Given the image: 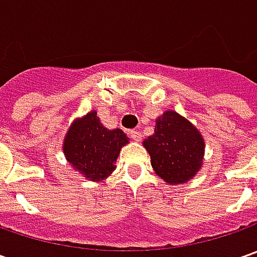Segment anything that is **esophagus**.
<instances>
[{"instance_id": "34e87169", "label": "esophagus", "mask_w": 257, "mask_h": 257, "mask_svg": "<svg viewBox=\"0 0 257 257\" xmlns=\"http://www.w3.org/2000/svg\"><path fill=\"white\" fill-rule=\"evenodd\" d=\"M130 137L133 139L134 142H140L142 140V133L139 130H130Z\"/></svg>"}]
</instances>
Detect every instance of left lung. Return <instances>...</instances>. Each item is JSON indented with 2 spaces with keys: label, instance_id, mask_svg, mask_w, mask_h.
<instances>
[{
  "label": "left lung",
  "instance_id": "left-lung-1",
  "mask_svg": "<svg viewBox=\"0 0 257 257\" xmlns=\"http://www.w3.org/2000/svg\"><path fill=\"white\" fill-rule=\"evenodd\" d=\"M152 166L164 182L170 184L190 180L202 166L204 142L196 127L176 111L156 120L154 134L144 140Z\"/></svg>",
  "mask_w": 257,
  "mask_h": 257
}]
</instances>
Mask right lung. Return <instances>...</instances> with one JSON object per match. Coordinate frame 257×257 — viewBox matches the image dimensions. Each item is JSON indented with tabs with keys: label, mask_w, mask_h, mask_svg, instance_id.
Returning a JSON list of instances; mask_svg holds the SVG:
<instances>
[{
	"label": "right lung",
	"mask_w": 257,
	"mask_h": 257,
	"mask_svg": "<svg viewBox=\"0 0 257 257\" xmlns=\"http://www.w3.org/2000/svg\"><path fill=\"white\" fill-rule=\"evenodd\" d=\"M128 137L123 130H108L95 111L74 121L64 140V154L73 167L88 180L100 182L114 172L118 153Z\"/></svg>",
	"instance_id": "obj_1"
}]
</instances>
